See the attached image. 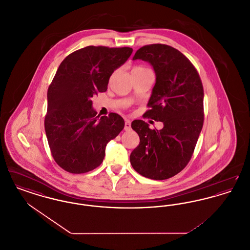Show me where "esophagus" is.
Instances as JSON below:
<instances>
[{
  "label": "esophagus",
  "mask_w": 250,
  "mask_h": 250,
  "mask_svg": "<svg viewBox=\"0 0 250 250\" xmlns=\"http://www.w3.org/2000/svg\"><path fill=\"white\" fill-rule=\"evenodd\" d=\"M131 129V122L129 120L125 119V130L128 131Z\"/></svg>",
  "instance_id": "obj_1"
}]
</instances>
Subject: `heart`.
<instances>
[{
	"label": "heart",
	"mask_w": 250,
	"mask_h": 250,
	"mask_svg": "<svg viewBox=\"0 0 250 250\" xmlns=\"http://www.w3.org/2000/svg\"><path fill=\"white\" fill-rule=\"evenodd\" d=\"M133 69H145V68L142 67V66H136V67H134Z\"/></svg>",
	"instance_id": "1"
}]
</instances>
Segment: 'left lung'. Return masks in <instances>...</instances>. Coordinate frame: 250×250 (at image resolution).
<instances>
[{
	"label": "left lung",
	"mask_w": 250,
	"mask_h": 250,
	"mask_svg": "<svg viewBox=\"0 0 250 250\" xmlns=\"http://www.w3.org/2000/svg\"><path fill=\"white\" fill-rule=\"evenodd\" d=\"M137 59L149 62L156 76L144 115L164 126L157 130L143 120L132 122L140 144L130 163L146 178L165 180L182 171L194 153L204 121L202 80L189 60L165 44L143 46L133 57Z\"/></svg>",
	"instance_id": "8db88e82"
}]
</instances>
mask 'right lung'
Returning <instances> with one entry per match:
<instances>
[{
	"label": "right lung",
	"instance_id": "1",
	"mask_svg": "<svg viewBox=\"0 0 250 250\" xmlns=\"http://www.w3.org/2000/svg\"><path fill=\"white\" fill-rule=\"evenodd\" d=\"M132 51L88 46L61 62L48 89L45 130L52 157L65 171L80 174L100 166L107 143L123 130L119 114L96 115L92 97L107 91L111 74Z\"/></svg>",
	"mask_w": 250,
	"mask_h": 250
}]
</instances>
